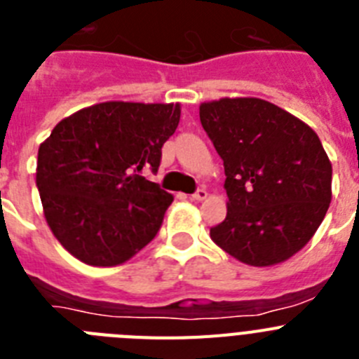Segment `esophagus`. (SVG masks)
<instances>
[{
	"instance_id": "1",
	"label": "esophagus",
	"mask_w": 359,
	"mask_h": 359,
	"mask_svg": "<svg viewBox=\"0 0 359 359\" xmlns=\"http://www.w3.org/2000/svg\"><path fill=\"white\" fill-rule=\"evenodd\" d=\"M207 189H198L194 194H192V199H194V201H203V199H207Z\"/></svg>"
}]
</instances>
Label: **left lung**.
Wrapping results in <instances>:
<instances>
[{"label": "left lung", "mask_w": 359, "mask_h": 359, "mask_svg": "<svg viewBox=\"0 0 359 359\" xmlns=\"http://www.w3.org/2000/svg\"><path fill=\"white\" fill-rule=\"evenodd\" d=\"M199 120L224 165L228 212L219 248L252 266L286 261L315 236L331 203L332 167L309 126L261 98H221Z\"/></svg>", "instance_id": "1"}]
</instances>
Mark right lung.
Segmentation results:
<instances>
[{
  "mask_svg": "<svg viewBox=\"0 0 359 359\" xmlns=\"http://www.w3.org/2000/svg\"><path fill=\"white\" fill-rule=\"evenodd\" d=\"M180 104L102 102L61 120L37 152V190L57 241L90 266H116L156 237L172 196L149 182Z\"/></svg>",
  "mask_w": 359,
  "mask_h": 359,
  "instance_id": "right-lung-1",
  "label": "right lung"
}]
</instances>
